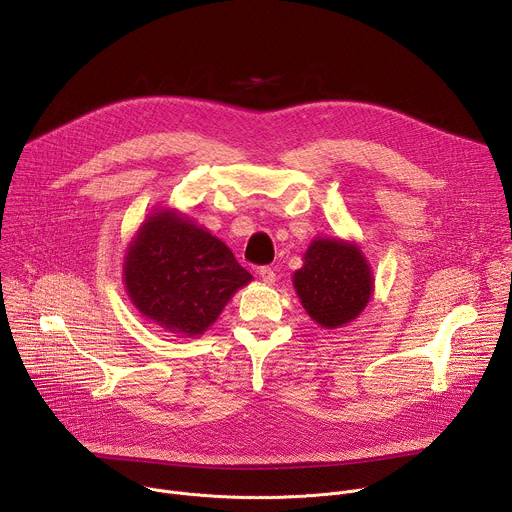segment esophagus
Returning a JSON list of instances; mask_svg holds the SVG:
<instances>
[{
    "instance_id": "esophagus-1",
    "label": "esophagus",
    "mask_w": 512,
    "mask_h": 512,
    "mask_svg": "<svg viewBox=\"0 0 512 512\" xmlns=\"http://www.w3.org/2000/svg\"><path fill=\"white\" fill-rule=\"evenodd\" d=\"M257 273H259V277H261V281L265 285H273L275 283V271L271 267H259Z\"/></svg>"
}]
</instances>
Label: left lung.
I'll return each instance as SVG.
<instances>
[{
	"label": "left lung",
	"mask_w": 512,
	"mask_h": 512,
	"mask_svg": "<svg viewBox=\"0 0 512 512\" xmlns=\"http://www.w3.org/2000/svg\"><path fill=\"white\" fill-rule=\"evenodd\" d=\"M296 294L308 316L334 330L360 316L375 291L373 269L354 241L316 237L294 273Z\"/></svg>",
	"instance_id": "8db88e82"
}]
</instances>
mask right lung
Here are the masks:
<instances>
[{
	"instance_id": "obj_1",
	"label": "right lung",
	"mask_w": 512,
	"mask_h": 512,
	"mask_svg": "<svg viewBox=\"0 0 512 512\" xmlns=\"http://www.w3.org/2000/svg\"><path fill=\"white\" fill-rule=\"evenodd\" d=\"M123 281L145 320L174 336L194 338L216 322L253 275L221 239L176 208H158L127 245Z\"/></svg>"
}]
</instances>
